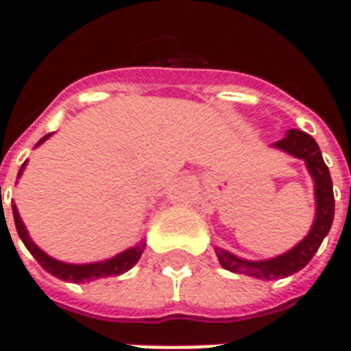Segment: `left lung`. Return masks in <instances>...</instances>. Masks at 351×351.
<instances>
[{
	"label": "left lung",
	"mask_w": 351,
	"mask_h": 351,
	"mask_svg": "<svg viewBox=\"0 0 351 351\" xmlns=\"http://www.w3.org/2000/svg\"><path fill=\"white\" fill-rule=\"evenodd\" d=\"M272 146L291 154L299 160H304L308 173L314 178L316 218H314L308 235L304 237L297 246H293L291 250L282 254L278 258L265 259V261H248V259L237 258V256L221 250V248H216V256H218V261L223 269L237 272V274H248V276L259 280L286 278L289 274L301 271L302 267H306L310 259L314 258L319 244L324 243L325 235L331 229L332 218H335L332 180L316 141L306 135L304 131L289 130L286 137L278 143H274Z\"/></svg>",
	"instance_id": "obj_1"
}]
</instances>
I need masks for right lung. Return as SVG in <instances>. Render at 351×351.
<instances>
[{
  "instance_id": "right-lung-1",
  "label": "right lung",
  "mask_w": 351,
  "mask_h": 351,
  "mask_svg": "<svg viewBox=\"0 0 351 351\" xmlns=\"http://www.w3.org/2000/svg\"><path fill=\"white\" fill-rule=\"evenodd\" d=\"M50 137L45 135V137L37 143V146L45 143L47 138ZM26 167V163H22V167L19 171V176L22 175V171ZM12 216H14V226H16V231H19V237L22 239V243L26 244V248L29 250V254L37 259V263L41 265L43 269L47 272H50L52 276L56 278L67 280V282H90V280L105 278V276H118V274H123L125 271H130L133 265L137 263L141 259V254L145 250V243H138L137 246L133 248H128L125 252H120L118 256L110 259H105V261H97V263H86V265H73V263H64V261H58V259L50 258L45 252L37 246V244L29 239L27 235V229L24 226V221L20 218L19 208L16 205H12Z\"/></svg>"
}]
</instances>
